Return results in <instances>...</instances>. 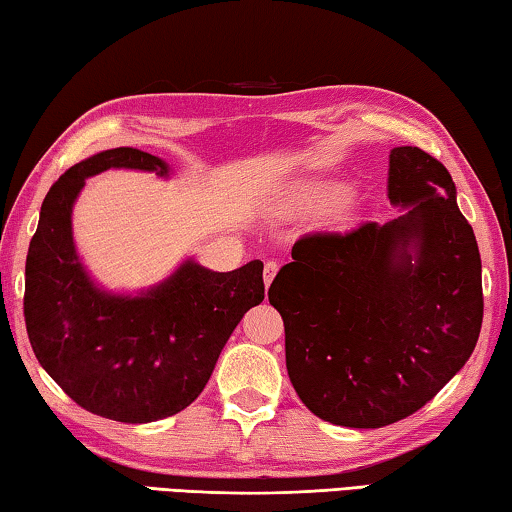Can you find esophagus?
<instances>
[{"label":"esophagus","instance_id":"1","mask_svg":"<svg viewBox=\"0 0 512 512\" xmlns=\"http://www.w3.org/2000/svg\"><path fill=\"white\" fill-rule=\"evenodd\" d=\"M277 271H280V264H277V262H266V266H264V282H266V287L273 282V277L277 275Z\"/></svg>","mask_w":512,"mask_h":512}]
</instances>
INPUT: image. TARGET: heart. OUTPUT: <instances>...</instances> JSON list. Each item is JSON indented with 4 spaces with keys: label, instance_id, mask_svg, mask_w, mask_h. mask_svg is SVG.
I'll use <instances>...</instances> for the list:
<instances>
[{
    "label": "heart",
    "instance_id": "1",
    "mask_svg": "<svg viewBox=\"0 0 512 512\" xmlns=\"http://www.w3.org/2000/svg\"><path fill=\"white\" fill-rule=\"evenodd\" d=\"M311 198H314L311 194H300V196H298V203H300V205H302V203H309Z\"/></svg>",
    "mask_w": 512,
    "mask_h": 512
}]
</instances>
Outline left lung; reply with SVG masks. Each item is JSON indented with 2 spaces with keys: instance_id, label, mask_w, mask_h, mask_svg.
<instances>
[{
  "instance_id": "1",
  "label": "left lung",
  "mask_w": 512,
  "mask_h": 512,
  "mask_svg": "<svg viewBox=\"0 0 512 512\" xmlns=\"http://www.w3.org/2000/svg\"><path fill=\"white\" fill-rule=\"evenodd\" d=\"M388 198L402 216L300 237L268 289L302 404L352 429L433 400L470 359L483 320L479 246L449 171L397 146Z\"/></svg>"
}]
</instances>
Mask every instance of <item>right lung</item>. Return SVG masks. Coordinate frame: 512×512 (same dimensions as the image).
Returning a JSON list of instances; mask_svg holds the SVG:
<instances>
[{
  "mask_svg": "<svg viewBox=\"0 0 512 512\" xmlns=\"http://www.w3.org/2000/svg\"><path fill=\"white\" fill-rule=\"evenodd\" d=\"M106 169L169 176V164L131 146L69 167L45 196L29 244L24 320L49 377L101 418L142 424L187 409L250 307L264 300V264L216 273L194 259L140 296L99 289L72 237V207L85 178Z\"/></svg>",
  "mask_w": 512,
  "mask_h": 512,
  "instance_id": "add662e5",
  "label": "right lung"
}]
</instances>
